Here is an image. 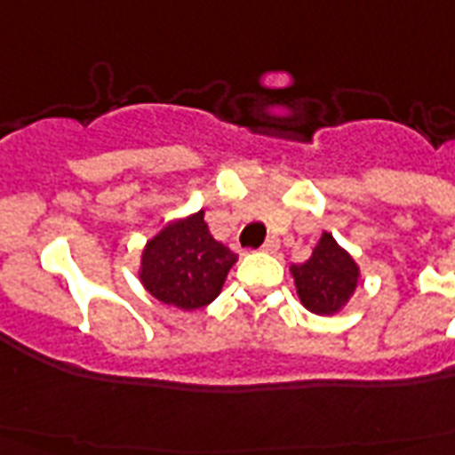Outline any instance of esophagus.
<instances>
[{
    "mask_svg": "<svg viewBox=\"0 0 455 455\" xmlns=\"http://www.w3.org/2000/svg\"><path fill=\"white\" fill-rule=\"evenodd\" d=\"M278 248H281V243H278L276 235H269V238H267V241H264V245H262L264 252H276Z\"/></svg>",
    "mask_w": 455,
    "mask_h": 455,
    "instance_id": "1",
    "label": "esophagus"
}]
</instances>
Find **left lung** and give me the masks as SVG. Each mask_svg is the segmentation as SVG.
<instances>
[{
	"mask_svg": "<svg viewBox=\"0 0 455 455\" xmlns=\"http://www.w3.org/2000/svg\"><path fill=\"white\" fill-rule=\"evenodd\" d=\"M291 274L302 304L318 316L338 314L359 285V264L328 231H323L307 262L292 264Z\"/></svg>",
	"mask_w": 455,
	"mask_h": 455,
	"instance_id": "1",
	"label": "left lung"
}]
</instances>
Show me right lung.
Wrapping results in <instances>:
<instances>
[{
  "label": "right lung",
  "mask_w": 455,
  "mask_h": 455,
  "mask_svg": "<svg viewBox=\"0 0 455 455\" xmlns=\"http://www.w3.org/2000/svg\"><path fill=\"white\" fill-rule=\"evenodd\" d=\"M238 255L214 241L200 210L167 227L146 243L139 278L153 298L193 311L221 292Z\"/></svg>",
  "instance_id": "right-lung-1"
}]
</instances>
